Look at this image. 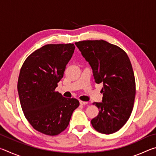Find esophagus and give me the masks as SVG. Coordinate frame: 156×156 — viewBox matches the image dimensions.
<instances>
[{
  "mask_svg": "<svg viewBox=\"0 0 156 156\" xmlns=\"http://www.w3.org/2000/svg\"><path fill=\"white\" fill-rule=\"evenodd\" d=\"M80 104L81 105H87L88 102H84V101H82V100H80Z\"/></svg>",
  "mask_w": 156,
  "mask_h": 156,
  "instance_id": "esophagus-1",
  "label": "esophagus"
}]
</instances>
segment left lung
<instances>
[{"label": "left lung", "mask_w": 156, "mask_h": 156, "mask_svg": "<svg viewBox=\"0 0 156 156\" xmlns=\"http://www.w3.org/2000/svg\"><path fill=\"white\" fill-rule=\"evenodd\" d=\"M75 44L91 66L95 82L103 84L102 101L93 103L99 113L91 125L100 133H115L125 125L133 110L136 82L130 60L119 47L102 40Z\"/></svg>", "instance_id": "1"}]
</instances>
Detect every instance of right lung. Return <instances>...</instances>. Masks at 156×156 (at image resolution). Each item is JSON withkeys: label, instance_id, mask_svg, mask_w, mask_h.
Wrapping results in <instances>:
<instances>
[{"label": "right lung", "instance_id": "right-lung-1", "mask_svg": "<svg viewBox=\"0 0 156 156\" xmlns=\"http://www.w3.org/2000/svg\"><path fill=\"white\" fill-rule=\"evenodd\" d=\"M74 49L71 43L46 44L30 54L20 69L17 88L21 107L31 125L42 133H61L80 104L55 91Z\"/></svg>", "mask_w": 156, "mask_h": 156}]
</instances>
